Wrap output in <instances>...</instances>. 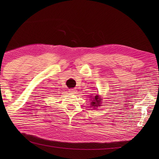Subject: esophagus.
<instances>
[{
	"label": "esophagus",
	"instance_id": "esophagus-1",
	"mask_svg": "<svg viewBox=\"0 0 159 159\" xmlns=\"http://www.w3.org/2000/svg\"><path fill=\"white\" fill-rule=\"evenodd\" d=\"M69 92L70 93H71V94H74L75 93H76V90H74V89H69Z\"/></svg>",
	"mask_w": 159,
	"mask_h": 159
}]
</instances>
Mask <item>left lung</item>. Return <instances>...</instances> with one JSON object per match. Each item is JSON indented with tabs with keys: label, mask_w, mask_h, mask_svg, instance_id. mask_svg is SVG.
I'll return each mask as SVG.
<instances>
[{
	"label": "left lung",
	"mask_w": 159,
	"mask_h": 159,
	"mask_svg": "<svg viewBox=\"0 0 159 159\" xmlns=\"http://www.w3.org/2000/svg\"><path fill=\"white\" fill-rule=\"evenodd\" d=\"M99 98H100V97H99L98 95H96V96H95V98H93L94 99H93L92 102H91V105H92V107H95L100 106L101 99Z\"/></svg>",
	"instance_id": "obj_1"
}]
</instances>
